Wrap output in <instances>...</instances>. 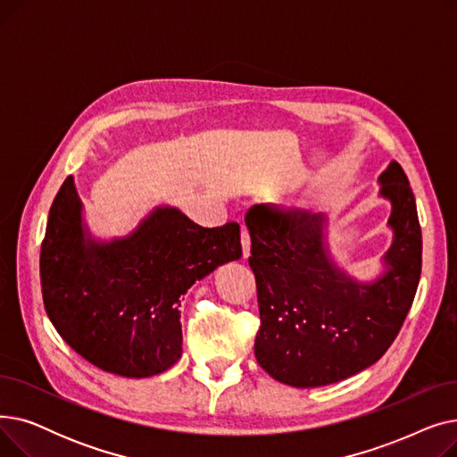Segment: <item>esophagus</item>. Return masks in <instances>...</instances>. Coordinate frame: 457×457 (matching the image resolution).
I'll use <instances>...</instances> for the list:
<instances>
[{
  "label": "esophagus",
  "instance_id": "1",
  "mask_svg": "<svg viewBox=\"0 0 457 457\" xmlns=\"http://www.w3.org/2000/svg\"><path fill=\"white\" fill-rule=\"evenodd\" d=\"M241 243H243V255L246 259L250 255V235H248V231L245 228L241 231Z\"/></svg>",
  "mask_w": 457,
  "mask_h": 457
}]
</instances>
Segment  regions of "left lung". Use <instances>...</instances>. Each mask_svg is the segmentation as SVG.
Listing matches in <instances>:
<instances>
[{"label":"left lung","instance_id":"obj_1","mask_svg":"<svg viewBox=\"0 0 457 457\" xmlns=\"http://www.w3.org/2000/svg\"><path fill=\"white\" fill-rule=\"evenodd\" d=\"M391 204L389 250L381 272L357 279L337 265L328 245L329 214L246 212L261 328L255 359L293 387H322L374 365L411 309L422 269V233L413 190L393 161L378 178Z\"/></svg>","mask_w":457,"mask_h":457}]
</instances>
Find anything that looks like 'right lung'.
<instances>
[{
  "instance_id": "1",
  "label": "right lung",
  "mask_w": 457,
  "mask_h": 457,
  "mask_svg": "<svg viewBox=\"0 0 457 457\" xmlns=\"http://www.w3.org/2000/svg\"><path fill=\"white\" fill-rule=\"evenodd\" d=\"M241 255L237 222L204 228L170 205H157L126 237L96 238L70 176L52 204L40 250L44 307L88 363L150 378L181 357V296Z\"/></svg>"
}]
</instances>
